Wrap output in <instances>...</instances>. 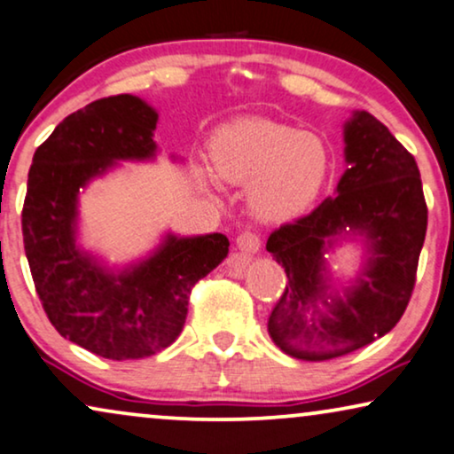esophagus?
Returning <instances> with one entry per match:
<instances>
[{
    "label": "esophagus",
    "mask_w": 454,
    "mask_h": 454,
    "mask_svg": "<svg viewBox=\"0 0 454 454\" xmlns=\"http://www.w3.org/2000/svg\"><path fill=\"white\" fill-rule=\"evenodd\" d=\"M237 245H239V249L245 253H257L259 249H262V237L253 231H245L237 237Z\"/></svg>",
    "instance_id": "1"
}]
</instances>
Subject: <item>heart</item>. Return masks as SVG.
<instances>
[{"mask_svg":"<svg viewBox=\"0 0 454 454\" xmlns=\"http://www.w3.org/2000/svg\"><path fill=\"white\" fill-rule=\"evenodd\" d=\"M211 160L228 183H253L251 205L265 220L303 214L322 192L332 170L322 137L268 120L223 126L211 141ZM199 174L203 180L211 178L207 170Z\"/></svg>","mask_w":454,"mask_h":454,"instance_id":"obj_1","label":"heart"}]
</instances>
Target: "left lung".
<instances>
[{"instance_id": "obj_1", "label": "left lung", "mask_w": 454, "mask_h": 454, "mask_svg": "<svg viewBox=\"0 0 454 454\" xmlns=\"http://www.w3.org/2000/svg\"><path fill=\"white\" fill-rule=\"evenodd\" d=\"M344 143L350 168L336 195L282 223L265 245L288 278L268 332L301 361L342 357L388 334L413 294L426 240L427 205L415 157L367 112L344 126ZM342 231L365 233L371 259L340 300L327 294L323 253Z\"/></svg>"}]
</instances>
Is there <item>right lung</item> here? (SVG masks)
Masks as SVG:
<instances>
[{"instance_id": "obj_1", "label": "right lung", "mask_w": 454, "mask_h": 454, "mask_svg": "<svg viewBox=\"0 0 454 454\" xmlns=\"http://www.w3.org/2000/svg\"><path fill=\"white\" fill-rule=\"evenodd\" d=\"M157 114L132 95L97 99L70 114L35 151L22 237L39 301L53 328L99 357L126 361L176 340L191 290L228 255L223 234L168 237L155 255L122 274L78 251L76 195L118 160L155 153Z\"/></svg>"}]
</instances>
